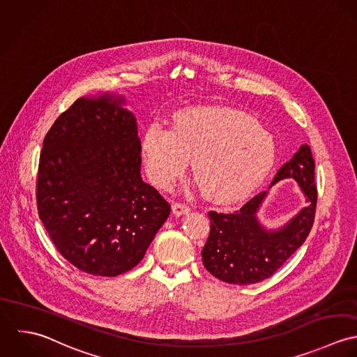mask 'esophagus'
Wrapping results in <instances>:
<instances>
[{
    "label": "esophagus",
    "instance_id": "obj_1",
    "mask_svg": "<svg viewBox=\"0 0 357 357\" xmlns=\"http://www.w3.org/2000/svg\"><path fill=\"white\" fill-rule=\"evenodd\" d=\"M190 211V207L186 206L185 203H174L172 204V213L176 216H181V215L188 214Z\"/></svg>",
    "mask_w": 357,
    "mask_h": 357
}]
</instances>
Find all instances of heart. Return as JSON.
<instances>
[{"label":"heart","instance_id":"obj_1","mask_svg":"<svg viewBox=\"0 0 357 357\" xmlns=\"http://www.w3.org/2000/svg\"><path fill=\"white\" fill-rule=\"evenodd\" d=\"M151 182L168 189L193 160V174L215 202H233L252 190L276 157L273 135L251 116L226 107L179 112L172 130L151 123L142 141Z\"/></svg>","mask_w":357,"mask_h":357}]
</instances>
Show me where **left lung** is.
Returning <instances> with one entry per match:
<instances>
[{
	"label": "left lung",
	"mask_w": 357,
	"mask_h": 357,
	"mask_svg": "<svg viewBox=\"0 0 357 357\" xmlns=\"http://www.w3.org/2000/svg\"><path fill=\"white\" fill-rule=\"evenodd\" d=\"M292 178L307 203L279 229H266L258 211L268 190L257 195L231 214L210 211L211 230L202 251L206 269L216 279L230 284H255L271 278L303 244L314 220L317 189L314 160L305 143L278 171L269 189Z\"/></svg>",
	"instance_id": "1"
}]
</instances>
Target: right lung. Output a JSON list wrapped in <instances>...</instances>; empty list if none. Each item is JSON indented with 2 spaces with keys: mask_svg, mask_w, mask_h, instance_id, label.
<instances>
[{
  "mask_svg": "<svg viewBox=\"0 0 357 357\" xmlns=\"http://www.w3.org/2000/svg\"><path fill=\"white\" fill-rule=\"evenodd\" d=\"M124 96L79 98L48 131L37 210L61 255L114 278L137 266L171 207L141 176V141Z\"/></svg>",
  "mask_w": 357,
  "mask_h": 357,
  "instance_id": "add662e5",
  "label": "right lung"
}]
</instances>
